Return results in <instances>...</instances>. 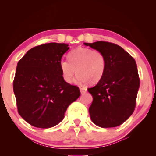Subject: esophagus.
Listing matches in <instances>:
<instances>
[{
  "label": "esophagus",
  "instance_id": "obj_1",
  "mask_svg": "<svg viewBox=\"0 0 156 156\" xmlns=\"http://www.w3.org/2000/svg\"><path fill=\"white\" fill-rule=\"evenodd\" d=\"M80 90L81 94H84L87 91V89L85 88V87H80Z\"/></svg>",
  "mask_w": 156,
  "mask_h": 156
}]
</instances>
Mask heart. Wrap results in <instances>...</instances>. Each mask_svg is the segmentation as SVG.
<instances>
[{"mask_svg":"<svg viewBox=\"0 0 156 156\" xmlns=\"http://www.w3.org/2000/svg\"><path fill=\"white\" fill-rule=\"evenodd\" d=\"M69 59H63L59 67L64 80L71 83L74 74H77L80 82L95 84L103 78L106 69V59L99 50L79 48L72 50L68 55Z\"/></svg>","mask_w":156,"mask_h":156,"instance_id":"heart-1","label":"heart"}]
</instances>
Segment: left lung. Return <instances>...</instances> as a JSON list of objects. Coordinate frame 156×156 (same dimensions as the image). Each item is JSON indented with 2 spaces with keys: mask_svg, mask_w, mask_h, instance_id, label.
<instances>
[{
  "mask_svg": "<svg viewBox=\"0 0 156 156\" xmlns=\"http://www.w3.org/2000/svg\"><path fill=\"white\" fill-rule=\"evenodd\" d=\"M84 44L101 51L106 59L103 78L96 86L87 89L93 97L89 108L91 121L101 128L118 126L131 116L136 107L140 79L135 59L112 42Z\"/></svg>",
  "mask_w": 156,
  "mask_h": 156,
  "instance_id": "left-lung-1",
  "label": "left lung"
}]
</instances>
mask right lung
Instances as JSON below:
<instances>
[{"label": "right lung", "instance_id": "1", "mask_svg": "<svg viewBox=\"0 0 156 156\" xmlns=\"http://www.w3.org/2000/svg\"><path fill=\"white\" fill-rule=\"evenodd\" d=\"M69 44L50 42L27 52L17 65L13 91L20 116L33 126L60 123L68 106L80 96L78 87L64 80L59 67Z\"/></svg>", "mask_w": 156, "mask_h": 156}]
</instances>
